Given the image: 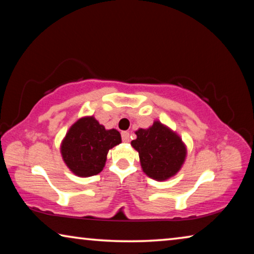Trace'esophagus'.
<instances>
[{"instance_id":"obj_1","label":"esophagus","mask_w":254,"mask_h":254,"mask_svg":"<svg viewBox=\"0 0 254 254\" xmlns=\"http://www.w3.org/2000/svg\"><path fill=\"white\" fill-rule=\"evenodd\" d=\"M122 140L123 142H128V141H130V133L127 131L122 132Z\"/></svg>"}]
</instances>
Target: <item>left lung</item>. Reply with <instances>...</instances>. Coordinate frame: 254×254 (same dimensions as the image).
Segmentation results:
<instances>
[{
	"instance_id": "1",
	"label": "left lung",
	"mask_w": 254,
	"mask_h": 254,
	"mask_svg": "<svg viewBox=\"0 0 254 254\" xmlns=\"http://www.w3.org/2000/svg\"><path fill=\"white\" fill-rule=\"evenodd\" d=\"M135 134L131 144L150 178L161 182L178 173L186 158V147L179 135L159 121L149 128H139Z\"/></svg>"
}]
</instances>
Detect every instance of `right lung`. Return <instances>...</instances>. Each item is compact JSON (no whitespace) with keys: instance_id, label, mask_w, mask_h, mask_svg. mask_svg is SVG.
Returning a JSON list of instances; mask_svg holds the SVG:
<instances>
[{"instance_id":"right-lung-1","label":"right lung","mask_w":254,"mask_h":254,"mask_svg":"<svg viewBox=\"0 0 254 254\" xmlns=\"http://www.w3.org/2000/svg\"><path fill=\"white\" fill-rule=\"evenodd\" d=\"M121 141L118 130H106L94 117H86L70 127L60 150L72 173L79 177H91L101 173L109 150Z\"/></svg>"}]
</instances>
